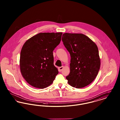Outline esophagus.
<instances>
[{
    "mask_svg": "<svg viewBox=\"0 0 120 120\" xmlns=\"http://www.w3.org/2000/svg\"><path fill=\"white\" fill-rule=\"evenodd\" d=\"M64 68V67H63V66H62V67H59V70L60 71H62V70H63V69Z\"/></svg>",
    "mask_w": 120,
    "mask_h": 120,
    "instance_id": "obj_1",
    "label": "esophagus"
}]
</instances>
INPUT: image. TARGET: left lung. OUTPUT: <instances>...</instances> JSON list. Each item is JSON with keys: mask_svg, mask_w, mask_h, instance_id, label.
Returning <instances> with one entry per match:
<instances>
[{"mask_svg": "<svg viewBox=\"0 0 120 120\" xmlns=\"http://www.w3.org/2000/svg\"><path fill=\"white\" fill-rule=\"evenodd\" d=\"M62 41L71 56L70 72L66 76L69 84L76 88L90 85L97 76L100 67L97 45L82 34L64 33Z\"/></svg>", "mask_w": 120, "mask_h": 120, "instance_id": "obj_1", "label": "left lung"}]
</instances>
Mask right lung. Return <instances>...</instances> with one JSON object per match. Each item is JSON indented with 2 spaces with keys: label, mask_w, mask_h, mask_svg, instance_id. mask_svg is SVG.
<instances>
[{
  "label": "right lung",
  "mask_w": 120,
  "mask_h": 120,
  "mask_svg": "<svg viewBox=\"0 0 120 120\" xmlns=\"http://www.w3.org/2000/svg\"><path fill=\"white\" fill-rule=\"evenodd\" d=\"M63 33H40L24 44L20 54V67L22 75L35 88L50 86L58 74L54 66L52 52L60 43Z\"/></svg>",
  "instance_id": "obj_1"
}]
</instances>
